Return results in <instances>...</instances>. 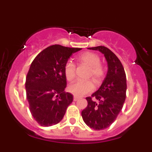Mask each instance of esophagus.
<instances>
[{"label":"esophagus","instance_id":"1","mask_svg":"<svg viewBox=\"0 0 152 152\" xmlns=\"http://www.w3.org/2000/svg\"><path fill=\"white\" fill-rule=\"evenodd\" d=\"M78 99H79L78 96H74V101H77V100H78Z\"/></svg>","mask_w":152,"mask_h":152}]
</instances>
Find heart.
<instances>
[{
    "label": "heart",
    "instance_id": "heart-1",
    "mask_svg": "<svg viewBox=\"0 0 152 152\" xmlns=\"http://www.w3.org/2000/svg\"><path fill=\"white\" fill-rule=\"evenodd\" d=\"M78 63L84 64L89 68L88 77H92L96 84H99L105 75L104 67L100 63V57L94 52H84L77 58ZM64 74L66 79L69 81L73 80L75 76V65L72 61H67L64 66ZM94 85L91 80H77L68 86V91L72 94L77 96L91 92L94 90Z\"/></svg>",
    "mask_w": 152,
    "mask_h": 152
}]
</instances>
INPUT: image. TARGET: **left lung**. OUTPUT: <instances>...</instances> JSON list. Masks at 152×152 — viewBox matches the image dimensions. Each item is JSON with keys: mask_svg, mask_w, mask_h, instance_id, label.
<instances>
[{"mask_svg": "<svg viewBox=\"0 0 152 152\" xmlns=\"http://www.w3.org/2000/svg\"><path fill=\"white\" fill-rule=\"evenodd\" d=\"M104 55L107 62V73L100 88L86 98L88 107L81 112L83 120L90 128L101 130L110 126L121 112L126 100V76L121 61L105 46L88 48Z\"/></svg>", "mask_w": 152, "mask_h": 152, "instance_id": "left-lung-1", "label": "left lung"}]
</instances>
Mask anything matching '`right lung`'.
Listing matches in <instances>:
<instances>
[{"mask_svg": "<svg viewBox=\"0 0 152 152\" xmlns=\"http://www.w3.org/2000/svg\"><path fill=\"white\" fill-rule=\"evenodd\" d=\"M81 49L51 45L31 64L25 84L26 99L32 116L40 126L59 123L73 101L72 94L64 91L67 84L64 66L70 56Z\"/></svg>", "mask_w": 152, "mask_h": 152, "instance_id": "obj_1", "label": "right lung"}]
</instances>
